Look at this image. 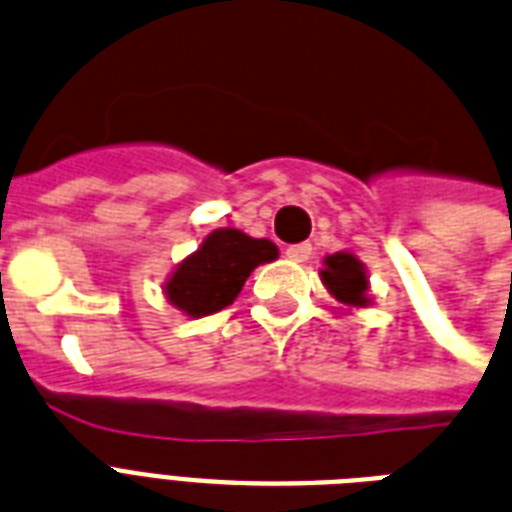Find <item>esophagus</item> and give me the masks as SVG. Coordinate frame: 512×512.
Segmentation results:
<instances>
[{"label":"esophagus","mask_w":512,"mask_h":512,"mask_svg":"<svg viewBox=\"0 0 512 512\" xmlns=\"http://www.w3.org/2000/svg\"><path fill=\"white\" fill-rule=\"evenodd\" d=\"M285 256H288L291 261H296V264H301V261H307L312 256V245L310 243L288 245V248H285Z\"/></svg>","instance_id":"obj_1"}]
</instances>
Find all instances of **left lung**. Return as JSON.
Instances as JSON below:
<instances>
[{
	"label": "left lung",
	"mask_w": 512,
	"mask_h": 512,
	"mask_svg": "<svg viewBox=\"0 0 512 512\" xmlns=\"http://www.w3.org/2000/svg\"><path fill=\"white\" fill-rule=\"evenodd\" d=\"M320 280L328 288V293L339 304H344L347 310H360V307L371 304L366 264L352 251H339L326 256L323 269H320Z\"/></svg>",
	"instance_id": "1"
}]
</instances>
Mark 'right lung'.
<instances>
[{
	"instance_id": "obj_1",
	"label": "right lung",
	"mask_w": 512,
	"mask_h": 512,
	"mask_svg": "<svg viewBox=\"0 0 512 512\" xmlns=\"http://www.w3.org/2000/svg\"><path fill=\"white\" fill-rule=\"evenodd\" d=\"M275 259L277 245L272 240L232 227L213 229L200 248L170 272L162 293L186 318H205L229 307L253 269Z\"/></svg>"
}]
</instances>
